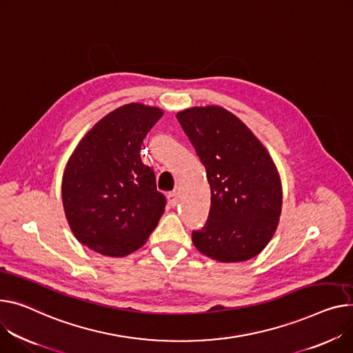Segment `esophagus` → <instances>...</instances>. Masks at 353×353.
Returning a JSON list of instances; mask_svg holds the SVG:
<instances>
[{
	"mask_svg": "<svg viewBox=\"0 0 353 353\" xmlns=\"http://www.w3.org/2000/svg\"><path fill=\"white\" fill-rule=\"evenodd\" d=\"M168 199H169V203L174 207V205H177V203H179V197H177V193L176 192H172V193H169L168 194Z\"/></svg>",
	"mask_w": 353,
	"mask_h": 353,
	"instance_id": "1",
	"label": "esophagus"
}]
</instances>
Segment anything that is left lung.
<instances>
[{"instance_id":"1","label":"left lung","mask_w":353,"mask_h":353,"mask_svg":"<svg viewBox=\"0 0 353 353\" xmlns=\"http://www.w3.org/2000/svg\"><path fill=\"white\" fill-rule=\"evenodd\" d=\"M177 119L205 168L211 190L208 220L193 244L220 263L260 254L274 237L283 208L275 163L256 136L216 105L180 110Z\"/></svg>"}]
</instances>
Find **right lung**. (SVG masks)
Listing matches in <instances>:
<instances>
[{
    "instance_id": "add662e5",
    "label": "right lung",
    "mask_w": 353,
    "mask_h": 353,
    "mask_svg": "<svg viewBox=\"0 0 353 353\" xmlns=\"http://www.w3.org/2000/svg\"><path fill=\"white\" fill-rule=\"evenodd\" d=\"M163 110L129 103L108 113L70 154L62 176V204L75 239L109 256L142 247L164 213L153 170L140 148Z\"/></svg>"
}]
</instances>
